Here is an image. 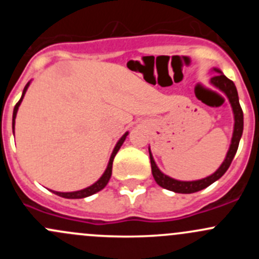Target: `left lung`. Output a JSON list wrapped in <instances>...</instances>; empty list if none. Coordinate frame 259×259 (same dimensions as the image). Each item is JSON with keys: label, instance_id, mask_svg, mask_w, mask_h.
<instances>
[{"label": "left lung", "instance_id": "left-lung-1", "mask_svg": "<svg viewBox=\"0 0 259 259\" xmlns=\"http://www.w3.org/2000/svg\"><path fill=\"white\" fill-rule=\"evenodd\" d=\"M213 71L215 72L217 75L211 77L210 83L226 94L229 103H231L232 110H233V114H234V129H233V137H232L231 146H229V150L228 153H227L226 159H224V161L222 163V165L217 169L215 173H213L211 176L207 177V178L193 180V182H182V180L173 179L170 178V177L165 176L164 173H161V171L159 170L158 166H156L153 155H151L150 153V149H149L151 173H153V177L154 179H155L156 184L160 185L161 188H165V189L171 190V192L182 193V194H190V193L199 192V190L209 187V185L213 184L215 180H218L221 177H223V174L228 170L229 165H231L232 160H233L234 155H236L237 153V149H238L239 140H241L242 134H243V111H242L241 105H239L237 88L236 85H234L233 81L229 80L226 75H223V72H222L221 70L213 69Z\"/></svg>", "mask_w": 259, "mask_h": 259}]
</instances>
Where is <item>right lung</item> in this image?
I'll use <instances>...</instances> for the list:
<instances>
[{"label": "right lung", "instance_id": "right-lung-1", "mask_svg": "<svg viewBox=\"0 0 259 259\" xmlns=\"http://www.w3.org/2000/svg\"><path fill=\"white\" fill-rule=\"evenodd\" d=\"M30 86V82L26 83L25 89H23V93H22V96H21V99L18 100V103L15 105V109H14V115H12V129H15V119H16V115H17V110H18V106L21 105V101H22L23 96H25L26 91H27V88ZM127 134L129 133H125L124 135H122L121 138L119 139V142L116 143V145H115L114 150H113V154H111L110 156V160H109V164L108 166H106V170L104 171L103 176L100 177V179L98 180V182L94 183L93 185H90V187L85 188V189H81V190H77V192H69V193H62V192H52L55 193L56 195H59V197H62V198H67V199H80V198H86V197H90V195L95 194V193L100 192L101 189H104V188L106 187V184H108V182L110 180V177H111V171H113V161H114V158L115 155H116V153L119 151L120 146L122 145V143L125 142V139H126Z\"/></svg>", "mask_w": 259, "mask_h": 259}]
</instances>
